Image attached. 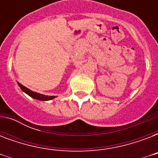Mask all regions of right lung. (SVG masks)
I'll return each instance as SVG.
<instances>
[{
	"label": "right lung",
	"instance_id": "right-lung-1",
	"mask_svg": "<svg viewBox=\"0 0 158 158\" xmlns=\"http://www.w3.org/2000/svg\"><path fill=\"white\" fill-rule=\"evenodd\" d=\"M19 86L20 87V89H22V91L28 94V96H30L31 98H33L34 99H37V100H40V101H48V100H52L54 98H56L55 96H45V95H43V94H38V93H35V92L31 91L30 89H27L26 87L23 86L22 84L18 83Z\"/></svg>",
	"mask_w": 158,
	"mask_h": 158
}]
</instances>
